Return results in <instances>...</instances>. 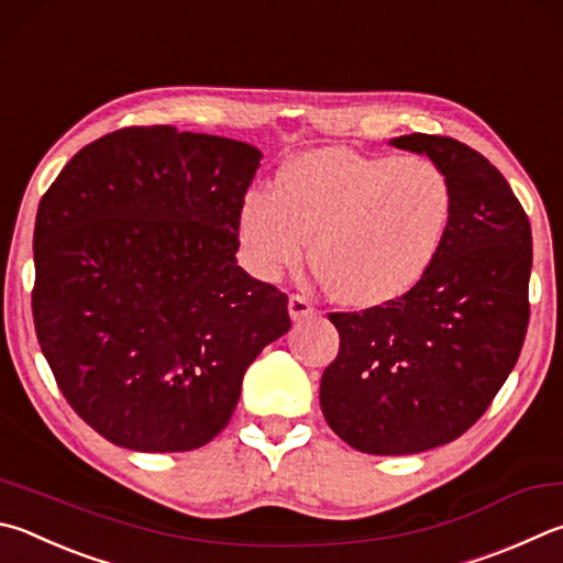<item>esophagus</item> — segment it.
<instances>
[{
	"instance_id": "esophagus-1",
	"label": "esophagus",
	"mask_w": 563,
	"mask_h": 563,
	"mask_svg": "<svg viewBox=\"0 0 563 563\" xmlns=\"http://www.w3.org/2000/svg\"><path fill=\"white\" fill-rule=\"evenodd\" d=\"M288 310H290V317L295 322H302L314 314V305L305 298V295H290Z\"/></svg>"
}]
</instances>
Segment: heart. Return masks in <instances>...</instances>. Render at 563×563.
<instances>
[{
  "instance_id": "obj_1",
  "label": "heart",
  "mask_w": 563,
  "mask_h": 563,
  "mask_svg": "<svg viewBox=\"0 0 563 563\" xmlns=\"http://www.w3.org/2000/svg\"><path fill=\"white\" fill-rule=\"evenodd\" d=\"M455 217L451 175L426 155L305 152L239 211L243 261L263 280L310 261L327 295L366 310L411 292L441 255Z\"/></svg>"
}]
</instances>
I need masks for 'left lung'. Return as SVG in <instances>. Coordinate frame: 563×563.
Here are the masks:
<instances>
[{"label": "left lung", "instance_id": "1", "mask_svg": "<svg viewBox=\"0 0 563 563\" xmlns=\"http://www.w3.org/2000/svg\"><path fill=\"white\" fill-rule=\"evenodd\" d=\"M455 187V217L426 278L394 302L330 312L340 352L320 382L327 426L372 455L445 445L487 411L529 324L531 227L489 159L453 137L404 135Z\"/></svg>", "mask_w": 563, "mask_h": 563}]
</instances>
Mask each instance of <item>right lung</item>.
<instances>
[{
  "instance_id": "right-lung-1",
  "label": "right lung",
  "mask_w": 563,
  "mask_h": 563,
  "mask_svg": "<svg viewBox=\"0 0 563 563\" xmlns=\"http://www.w3.org/2000/svg\"><path fill=\"white\" fill-rule=\"evenodd\" d=\"M261 152L169 125L90 142L41 197L36 336L70 408L142 453L207 445L249 364L290 330L288 295L236 265Z\"/></svg>"
}]
</instances>
